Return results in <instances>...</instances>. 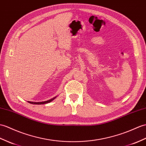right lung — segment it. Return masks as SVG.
<instances>
[{
	"instance_id": "obj_1",
	"label": "right lung",
	"mask_w": 146,
	"mask_h": 146,
	"mask_svg": "<svg viewBox=\"0 0 146 146\" xmlns=\"http://www.w3.org/2000/svg\"><path fill=\"white\" fill-rule=\"evenodd\" d=\"M56 97L57 96H55L49 100H47L45 101H42V102H32V101H28V102L30 104H46V103H48L51 102V101H52L53 100H55Z\"/></svg>"
}]
</instances>
